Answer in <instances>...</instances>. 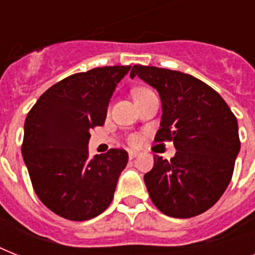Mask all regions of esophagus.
Returning a JSON list of instances; mask_svg holds the SVG:
<instances>
[{"label":"esophagus","instance_id":"34e87169","mask_svg":"<svg viewBox=\"0 0 255 255\" xmlns=\"http://www.w3.org/2000/svg\"><path fill=\"white\" fill-rule=\"evenodd\" d=\"M136 156H139V153H137V152H133V151H129L128 152V157H129V159H135Z\"/></svg>","mask_w":255,"mask_h":255}]
</instances>
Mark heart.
<instances>
[{
    "mask_svg": "<svg viewBox=\"0 0 255 255\" xmlns=\"http://www.w3.org/2000/svg\"><path fill=\"white\" fill-rule=\"evenodd\" d=\"M148 91H149L148 88H136V90H133V94H132V95L139 96L143 95V94H147ZM131 144H136V139H131Z\"/></svg>",
    "mask_w": 255,
    "mask_h": 255,
    "instance_id": "heart-1",
    "label": "heart"
}]
</instances>
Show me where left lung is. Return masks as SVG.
<instances>
[{"instance_id":"left-lung-1","label":"left lung","mask_w":255,"mask_h":255,"mask_svg":"<svg viewBox=\"0 0 255 255\" xmlns=\"http://www.w3.org/2000/svg\"><path fill=\"white\" fill-rule=\"evenodd\" d=\"M129 77L157 90L163 115L155 141H173L168 161L155 155L144 174L156 208L174 218L204 213L220 200L233 176L241 143L238 123L218 92L189 74L135 65Z\"/></svg>"}]
</instances>
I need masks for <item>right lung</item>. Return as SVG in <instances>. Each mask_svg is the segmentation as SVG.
I'll list each match as a JSON object with an SVG mask.
<instances>
[{"label": "right lung", "instance_id": "1", "mask_svg": "<svg viewBox=\"0 0 255 255\" xmlns=\"http://www.w3.org/2000/svg\"><path fill=\"white\" fill-rule=\"evenodd\" d=\"M131 66L98 67L62 79L26 116L22 156L35 193L58 216L86 221L111 204L124 149L88 156L90 129L103 126L116 86Z\"/></svg>", "mask_w": 255, "mask_h": 255}]
</instances>
